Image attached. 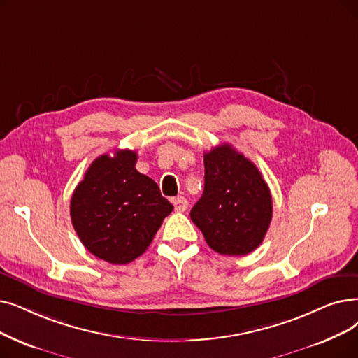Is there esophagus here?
I'll list each match as a JSON object with an SVG mask.
<instances>
[{
  "instance_id": "1",
  "label": "esophagus",
  "mask_w": 358,
  "mask_h": 358,
  "mask_svg": "<svg viewBox=\"0 0 358 358\" xmlns=\"http://www.w3.org/2000/svg\"><path fill=\"white\" fill-rule=\"evenodd\" d=\"M173 205H174L177 212H184V210H187V208H189V201L185 197L178 196V197L173 199Z\"/></svg>"
}]
</instances>
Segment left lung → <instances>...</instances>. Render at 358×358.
<instances>
[{"mask_svg":"<svg viewBox=\"0 0 358 358\" xmlns=\"http://www.w3.org/2000/svg\"><path fill=\"white\" fill-rule=\"evenodd\" d=\"M205 190L190 212L208 245L220 255L244 256L265 238L272 196L257 166L231 145L205 153Z\"/></svg>","mask_w":358,"mask_h":358,"instance_id":"1","label":"left lung"}]
</instances>
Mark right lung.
<instances>
[{
    "label": "right lung",
    "instance_id": "1",
    "mask_svg": "<svg viewBox=\"0 0 358 358\" xmlns=\"http://www.w3.org/2000/svg\"><path fill=\"white\" fill-rule=\"evenodd\" d=\"M137 153L101 155L77 184L70 203L73 227L87 250L114 265L143 255L174 206L158 184L136 169Z\"/></svg>",
    "mask_w": 358,
    "mask_h": 358
}]
</instances>
